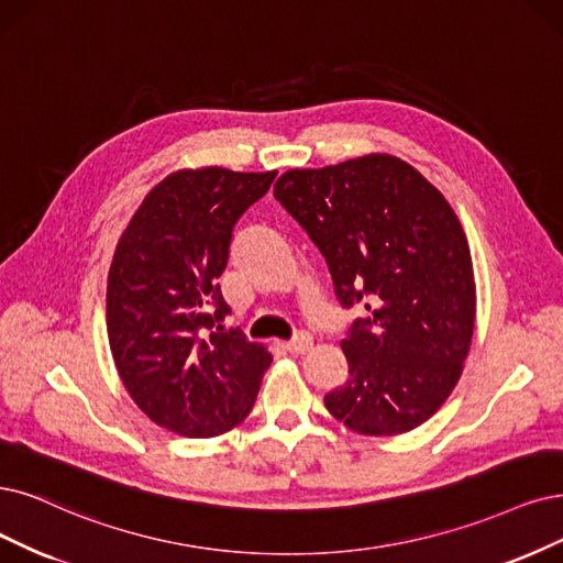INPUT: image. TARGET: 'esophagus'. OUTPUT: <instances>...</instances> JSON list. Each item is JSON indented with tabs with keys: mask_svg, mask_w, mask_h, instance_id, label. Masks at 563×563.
I'll use <instances>...</instances> for the list:
<instances>
[{
	"mask_svg": "<svg viewBox=\"0 0 563 563\" xmlns=\"http://www.w3.org/2000/svg\"><path fill=\"white\" fill-rule=\"evenodd\" d=\"M313 345V336L306 334V331H301V334H297L292 341L285 343V350L292 352V355H303V352Z\"/></svg>",
	"mask_w": 563,
	"mask_h": 563,
	"instance_id": "34e87169",
	"label": "esophagus"
}]
</instances>
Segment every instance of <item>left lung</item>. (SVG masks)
Listing matches in <instances>:
<instances>
[{"label":"left lung","instance_id":"1","mask_svg":"<svg viewBox=\"0 0 563 563\" xmlns=\"http://www.w3.org/2000/svg\"><path fill=\"white\" fill-rule=\"evenodd\" d=\"M274 197L320 247L341 306L366 308L341 341L347 380L327 410L364 435L420 427L452 394L473 339L460 218L418 169L383 153L285 172Z\"/></svg>","mask_w":563,"mask_h":563}]
</instances>
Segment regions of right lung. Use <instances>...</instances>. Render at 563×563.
Segmentation results:
<instances>
[{"instance_id":"obj_1","label":"right lung","mask_w":563,"mask_h":563,"mask_svg":"<svg viewBox=\"0 0 563 563\" xmlns=\"http://www.w3.org/2000/svg\"><path fill=\"white\" fill-rule=\"evenodd\" d=\"M276 172L183 169L145 195L109 271L107 329L124 389L148 418L187 439L234 429L253 410L271 355L229 316L218 278L239 218Z\"/></svg>"}]
</instances>
